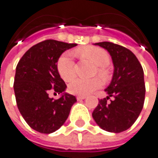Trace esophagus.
I'll return each mask as SVG.
<instances>
[{
    "mask_svg": "<svg viewBox=\"0 0 158 158\" xmlns=\"http://www.w3.org/2000/svg\"><path fill=\"white\" fill-rule=\"evenodd\" d=\"M85 98H86V96H77L76 97L77 100H82V99H84Z\"/></svg>",
    "mask_w": 158,
    "mask_h": 158,
    "instance_id": "esophagus-1",
    "label": "esophagus"
}]
</instances>
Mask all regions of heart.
Listing matches in <instances>:
<instances>
[{
	"label": "heart",
	"mask_w": 158,
	"mask_h": 158,
	"mask_svg": "<svg viewBox=\"0 0 158 158\" xmlns=\"http://www.w3.org/2000/svg\"><path fill=\"white\" fill-rule=\"evenodd\" d=\"M76 53L83 59H87L97 66V73L103 79L108 77V72L104 67H106L109 62L110 58L108 53L99 47L87 46L78 50ZM57 68L59 75L65 81H70L75 76V61L70 52L64 53L58 60ZM101 86V81L99 78H93L90 80H84L80 78H75L68 84V91L70 93L85 96L99 89Z\"/></svg>",
	"instance_id": "heart-1"
}]
</instances>
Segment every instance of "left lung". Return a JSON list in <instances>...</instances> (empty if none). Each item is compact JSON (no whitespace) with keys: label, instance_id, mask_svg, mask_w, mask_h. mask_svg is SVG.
Here are the masks:
<instances>
[{"label":"left lung","instance_id":"left-lung-1","mask_svg":"<svg viewBox=\"0 0 158 158\" xmlns=\"http://www.w3.org/2000/svg\"><path fill=\"white\" fill-rule=\"evenodd\" d=\"M106 50L114 65L110 84L105 89L106 98L99 99L92 112L96 123L109 132L129 129L140 114L145 99L144 72L136 56L130 50L109 42L95 44ZM114 99L107 103L106 99Z\"/></svg>","mask_w":158,"mask_h":158}]
</instances>
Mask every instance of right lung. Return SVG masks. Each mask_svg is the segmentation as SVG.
I'll return each mask as SVG.
<instances>
[{
  "mask_svg": "<svg viewBox=\"0 0 158 158\" xmlns=\"http://www.w3.org/2000/svg\"><path fill=\"white\" fill-rule=\"evenodd\" d=\"M75 46L56 40L41 42L23 55L16 67L13 87L19 110L28 125L41 133L59 129L76 102L74 95L65 91L67 85L57 68L61 54ZM51 91L61 97L50 98Z\"/></svg>",
  "mask_w": 158,
  "mask_h": 158,
  "instance_id": "right-lung-1",
  "label": "right lung"
}]
</instances>
